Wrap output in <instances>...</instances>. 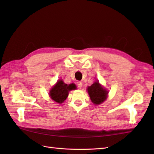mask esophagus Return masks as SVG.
Here are the masks:
<instances>
[{
	"mask_svg": "<svg viewBox=\"0 0 154 154\" xmlns=\"http://www.w3.org/2000/svg\"><path fill=\"white\" fill-rule=\"evenodd\" d=\"M76 85H77L78 88H81L82 87V83L81 82H76Z\"/></svg>",
	"mask_w": 154,
	"mask_h": 154,
	"instance_id": "esophagus-1",
	"label": "esophagus"
}]
</instances>
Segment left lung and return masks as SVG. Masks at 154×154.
<instances>
[{
    "label": "left lung",
    "mask_w": 154,
    "mask_h": 154,
    "mask_svg": "<svg viewBox=\"0 0 154 154\" xmlns=\"http://www.w3.org/2000/svg\"><path fill=\"white\" fill-rule=\"evenodd\" d=\"M92 102L95 105L101 104L106 99L108 91L102 87L98 82H96L87 88Z\"/></svg>",
    "instance_id": "1"
}]
</instances>
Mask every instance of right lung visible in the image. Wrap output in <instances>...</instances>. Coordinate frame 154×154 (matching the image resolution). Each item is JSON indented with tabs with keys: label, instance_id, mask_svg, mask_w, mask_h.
<instances>
[{
	"label": "right lung",
	"instance_id": "add662e5",
	"mask_svg": "<svg viewBox=\"0 0 154 154\" xmlns=\"http://www.w3.org/2000/svg\"><path fill=\"white\" fill-rule=\"evenodd\" d=\"M74 88H76L74 84H70L68 85L63 83L62 80H59L51 90L49 95L51 99L57 103H62L67 97L69 91L73 90Z\"/></svg>",
	"mask_w": 154,
	"mask_h": 154
}]
</instances>
